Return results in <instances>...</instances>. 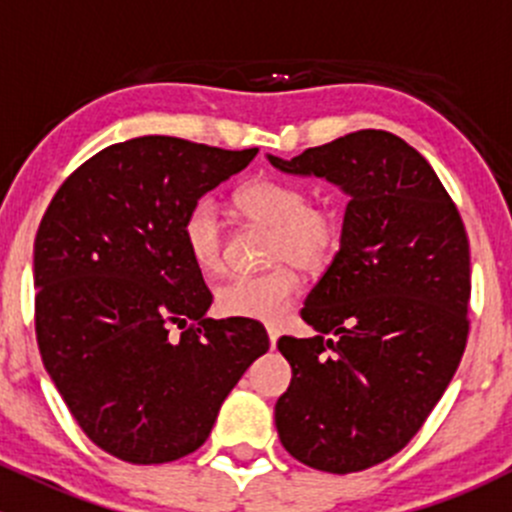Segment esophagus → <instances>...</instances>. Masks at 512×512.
I'll list each match as a JSON object with an SVG mask.
<instances>
[{
    "label": "esophagus",
    "instance_id": "esophagus-1",
    "mask_svg": "<svg viewBox=\"0 0 512 512\" xmlns=\"http://www.w3.org/2000/svg\"><path fill=\"white\" fill-rule=\"evenodd\" d=\"M267 337H270V347L275 349L277 347V339H280V329L272 327V324H270V327H267Z\"/></svg>",
    "mask_w": 512,
    "mask_h": 512
}]
</instances>
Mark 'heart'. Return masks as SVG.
Segmentation results:
<instances>
[{
    "label": "heart",
    "mask_w": 512,
    "mask_h": 512,
    "mask_svg": "<svg viewBox=\"0 0 512 512\" xmlns=\"http://www.w3.org/2000/svg\"><path fill=\"white\" fill-rule=\"evenodd\" d=\"M235 208L250 223L270 227L267 260L275 262L260 275H237L215 292L218 312L252 322H280L299 287V275L332 265L342 240L334 210L312 205L307 188L282 178H255L235 193ZM190 260L205 275L225 265V225L210 198L190 205L180 225Z\"/></svg>",
    "instance_id": "heart-1"
}]
</instances>
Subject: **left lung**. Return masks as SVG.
I'll return each mask as SVG.
<instances>
[{"label":"left lung","mask_w":512,"mask_h":512,"mask_svg":"<svg viewBox=\"0 0 512 512\" xmlns=\"http://www.w3.org/2000/svg\"><path fill=\"white\" fill-rule=\"evenodd\" d=\"M267 158L349 195L342 245L302 307L317 337L277 342L292 366L277 433L304 466L366 471L416 436L461 364L466 227L428 160L389 131L366 128L292 160Z\"/></svg>","instance_id":"obj_1"}]
</instances>
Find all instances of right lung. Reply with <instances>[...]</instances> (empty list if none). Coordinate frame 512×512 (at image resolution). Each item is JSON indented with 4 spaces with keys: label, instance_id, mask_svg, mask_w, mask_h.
I'll use <instances>...</instances> for the list:
<instances>
[{
    "label": "right lung",
    "instance_id": "right-lung-1",
    "mask_svg": "<svg viewBox=\"0 0 512 512\" xmlns=\"http://www.w3.org/2000/svg\"><path fill=\"white\" fill-rule=\"evenodd\" d=\"M255 156L173 136L113 143L64 180L41 218V361L81 431L121 461L198 451L232 386L270 349L260 322L205 317L213 294L180 235L190 205Z\"/></svg>",
    "mask_w": 512,
    "mask_h": 512
}]
</instances>
